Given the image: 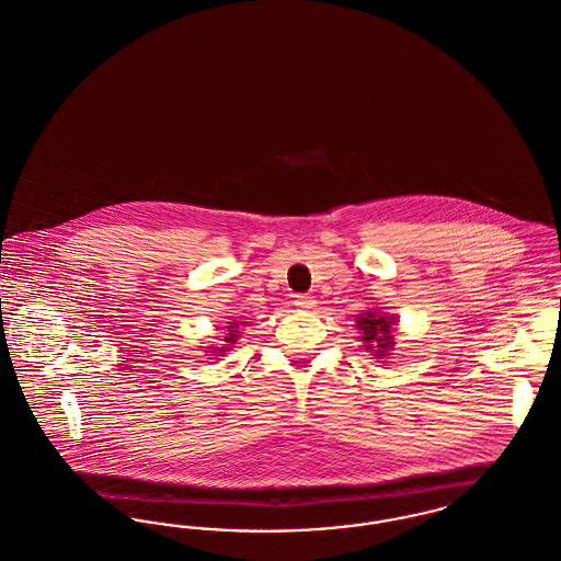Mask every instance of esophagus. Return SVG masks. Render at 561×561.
Masks as SVG:
<instances>
[{
  "instance_id": "esophagus-1",
  "label": "esophagus",
  "mask_w": 561,
  "mask_h": 561,
  "mask_svg": "<svg viewBox=\"0 0 561 561\" xmlns=\"http://www.w3.org/2000/svg\"><path fill=\"white\" fill-rule=\"evenodd\" d=\"M294 305H296L298 309H313V307H316V298L309 296V294H298V296L294 298Z\"/></svg>"
}]
</instances>
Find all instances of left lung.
<instances>
[{
    "mask_svg": "<svg viewBox=\"0 0 561 561\" xmlns=\"http://www.w3.org/2000/svg\"><path fill=\"white\" fill-rule=\"evenodd\" d=\"M396 321L398 320L393 316H385L376 309L359 313L357 320H355V325L362 334L366 351H370L376 357H387L396 345V341H393Z\"/></svg>",
    "mask_w": 561,
    "mask_h": 561,
    "instance_id": "left-lung-1",
    "label": "left lung"
}]
</instances>
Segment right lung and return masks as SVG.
<instances>
[{
	"mask_svg": "<svg viewBox=\"0 0 561 561\" xmlns=\"http://www.w3.org/2000/svg\"><path fill=\"white\" fill-rule=\"evenodd\" d=\"M229 323H231V325H227V336L222 339L227 345L220 348L206 347L210 355H214V353H222V351H229V348L233 347V345L238 343V339H240V330H238V328H240V321H229ZM241 323H245V321H241Z\"/></svg>",
	"mask_w": 561,
	"mask_h": 561,
	"instance_id": "obj_1",
	"label": "right lung"
}]
</instances>
